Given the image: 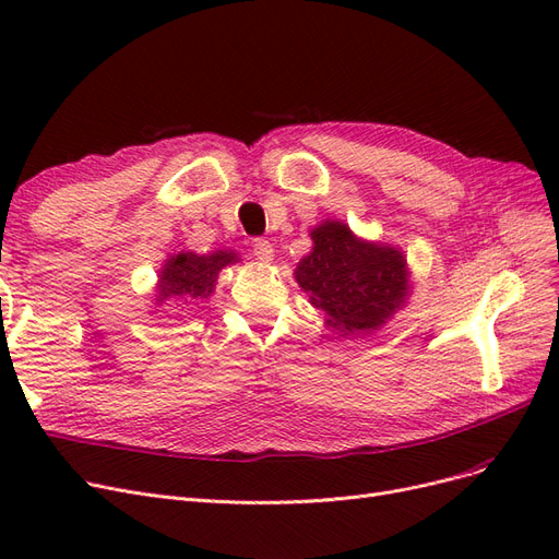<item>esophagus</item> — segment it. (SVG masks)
I'll list each match as a JSON object with an SVG mask.
<instances>
[{"instance_id":"1","label":"esophagus","mask_w":559,"mask_h":559,"mask_svg":"<svg viewBox=\"0 0 559 559\" xmlns=\"http://www.w3.org/2000/svg\"><path fill=\"white\" fill-rule=\"evenodd\" d=\"M253 257H257L259 261L270 263L275 259V249L267 240H257V242H253Z\"/></svg>"}]
</instances>
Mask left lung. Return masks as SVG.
Returning a JSON list of instances; mask_svg holds the SVG:
<instances>
[{
    "instance_id": "8db88e82",
    "label": "left lung",
    "mask_w": 559,
    "mask_h": 559,
    "mask_svg": "<svg viewBox=\"0 0 559 559\" xmlns=\"http://www.w3.org/2000/svg\"><path fill=\"white\" fill-rule=\"evenodd\" d=\"M312 249L294 270L312 308L324 312L326 329L347 335H368L405 308L411 267L396 245L364 240L337 218L310 230Z\"/></svg>"
}]
</instances>
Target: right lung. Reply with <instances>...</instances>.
<instances>
[{"instance_id":"add662e5","label":"right lung","mask_w":559,"mask_h":559,"mask_svg":"<svg viewBox=\"0 0 559 559\" xmlns=\"http://www.w3.org/2000/svg\"><path fill=\"white\" fill-rule=\"evenodd\" d=\"M235 249H214L210 253L177 251L167 257L158 270L154 306H189L195 300H205L214 294L218 273L224 267L240 263Z\"/></svg>"}]
</instances>
